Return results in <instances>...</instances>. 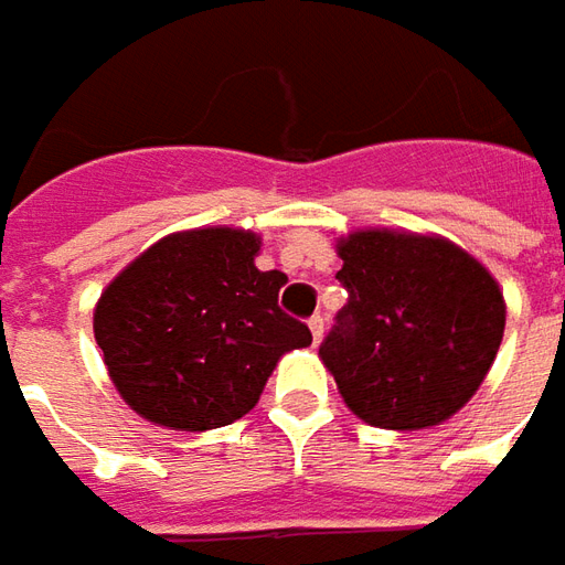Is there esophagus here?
I'll list each match as a JSON object with an SVG mask.
<instances>
[{
	"instance_id": "esophagus-1",
	"label": "esophagus",
	"mask_w": 565,
	"mask_h": 565,
	"mask_svg": "<svg viewBox=\"0 0 565 565\" xmlns=\"http://www.w3.org/2000/svg\"><path fill=\"white\" fill-rule=\"evenodd\" d=\"M307 326H310L313 343H319V340H322V334H326V319H322V316H313V319H310Z\"/></svg>"
}]
</instances>
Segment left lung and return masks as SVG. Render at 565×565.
<instances>
[{"label":"left lung","instance_id":"1","mask_svg":"<svg viewBox=\"0 0 565 565\" xmlns=\"http://www.w3.org/2000/svg\"><path fill=\"white\" fill-rule=\"evenodd\" d=\"M350 301L319 347L347 407L367 426H441L493 367L505 298L475 255L435 234L362 227L338 239Z\"/></svg>","mask_w":565,"mask_h":565}]
</instances>
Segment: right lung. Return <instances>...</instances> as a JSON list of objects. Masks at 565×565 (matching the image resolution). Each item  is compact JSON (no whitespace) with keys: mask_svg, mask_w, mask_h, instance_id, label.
<instances>
[{"mask_svg":"<svg viewBox=\"0 0 565 565\" xmlns=\"http://www.w3.org/2000/svg\"><path fill=\"white\" fill-rule=\"evenodd\" d=\"M262 237L194 227L151 243L94 307V338L124 402L175 431L231 426L258 404L276 362L313 343L279 310L282 270H258Z\"/></svg>","mask_w":565,"mask_h":565,"instance_id":"obj_1","label":"right lung"}]
</instances>
